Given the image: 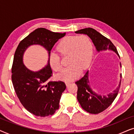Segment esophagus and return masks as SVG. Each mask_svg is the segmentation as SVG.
Instances as JSON below:
<instances>
[{"label": "esophagus", "instance_id": "esophagus-1", "mask_svg": "<svg viewBox=\"0 0 134 134\" xmlns=\"http://www.w3.org/2000/svg\"><path fill=\"white\" fill-rule=\"evenodd\" d=\"M70 83H71L70 82H66V85L67 87H68L69 85V84H70Z\"/></svg>", "mask_w": 134, "mask_h": 134}]
</instances>
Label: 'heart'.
<instances>
[{
	"label": "heart",
	"mask_w": 134,
	"mask_h": 134,
	"mask_svg": "<svg viewBox=\"0 0 134 134\" xmlns=\"http://www.w3.org/2000/svg\"><path fill=\"white\" fill-rule=\"evenodd\" d=\"M62 55H68V63L70 66L57 77L65 82H71L79 76L82 69H86L90 65L93 57V44L86 35L68 36L63 38L57 47ZM49 62L51 68L58 72L62 69V65L58 54L51 53Z\"/></svg>",
	"instance_id": "1"
}]
</instances>
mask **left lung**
Returning a JSON list of instances; mask_svg holds the SVG:
<instances>
[{
    "label": "left lung",
    "instance_id": "1",
    "mask_svg": "<svg viewBox=\"0 0 134 134\" xmlns=\"http://www.w3.org/2000/svg\"><path fill=\"white\" fill-rule=\"evenodd\" d=\"M76 34L87 35L92 40L96 51L98 52L103 51H111L119 55L116 47L113 45L110 40L97 32L92 28H86L75 32ZM120 67L121 65L120 63ZM88 71L85 73L83 77L76 82L77 85V98L82 109L87 112L92 114H98L106 109L112 104L113 100L118 95L121 85V80L119 85L115 90L107 95L97 94L93 90L90 85Z\"/></svg>",
    "mask_w": 134,
    "mask_h": 134
}]
</instances>
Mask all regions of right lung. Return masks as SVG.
<instances>
[{
    "mask_svg": "<svg viewBox=\"0 0 134 134\" xmlns=\"http://www.w3.org/2000/svg\"><path fill=\"white\" fill-rule=\"evenodd\" d=\"M65 35L66 33L38 28L20 42L14 53L12 69L14 90L25 109L37 116L52 115L59 109L60 100L66 85L62 81H48L52 74L49 60L43 68L33 71L24 64V54L30 46L40 45L47 51L49 58L53 46Z\"/></svg>",
    "mask_w": 134,
    "mask_h": 134,
    "instance_id": "obj_1",
    "label": "right lung"
}]
</instances>
